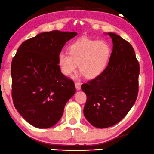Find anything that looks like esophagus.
I'll return each instance as SVG.
<instances>
[{
	"mask_svg": "<svg viewBox=\"0 0 154 154\" xmlns=\"http://www.w3.org/2000/svg\"><path fill=\"white\" fill-rule=\"evenodd\" d=\"M75 87H76V89H77V90H79V89H81L80 83L77 82H76L75 83Z\"/></svg>",
	"mask_w": 154,
	"mask_h": 154,
	"instance_id": "34e87169",
	"label": "esophagus"
}]
</instances>
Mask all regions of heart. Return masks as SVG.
Segmentation results:
<instances>
[{
  "label": "heart",
  "instance_id": "heart-1",
  "mask_svg": "<svg viewBox=\"0 0 154 154\" xmlns=\"http://www.w3.org/2000/svg\"><path fill=\"white\" fill-rule=\"evenodd\" d=\"M112 48L106 40L82 38L68 47L67 52H61L57 55V65L66 77L77 70L89 79L95 78L105 70L109 62Z\"/></svg>",
  "mask_w": 154,
  "mask_h": 154
}]
</instances>
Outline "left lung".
<instances>
[{"instance_id": "8db88e82", "label": "left lung", "mask_w": 154, "mask_h": 154, "mask_svg": "<svg viewBox=\"0 0 154 154\" xmlns=\"http://www.w3.org/2000/svg\"><path fill=\"white\" fill-rule=\"evenodd\" d=\"M113 50L105 70L81 88L87 95L84 115L91 125L103 129L115 125L137 100L139 64L133 47L114 32Z\"/></svg>"}]
</instances>
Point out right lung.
<instances>
[{
  "label": "right lung",
  "instance_id": "obj_1",
  "mask_svg": "<svg viewBox=\"0 0 154 154\" xmlns=\"http://www.w3.org/2000/svg\"><path fill=\"white\" fill-rule=\"evenodd\" d=\"M75 32H44L20 45L11 64L12 98L25 121L35 127L55 125L75 93L74 82L60 72L57 55Z\"/></svg>",
  "mask_w": 154,
  "mask_h": 154
}]
</instances>
